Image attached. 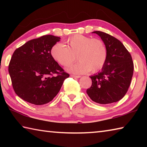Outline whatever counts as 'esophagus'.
<instances>
[{"label": "esophagus", "mask_w": 147, "mask_h": 147, "mask_svg": "<svg viewBox=\"0 0 147 147\" xmlns=\"http://www.w3.org/2000/svg\"><path fill=\"white\" fill-rule=\"evenodd\" d=\"M71 77H73V78H80V76H76V75H73V74H72V75H71Z\"/></svg>", "instance_id": "obj_1"}]
</instances>
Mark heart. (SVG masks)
Returning a JSON list of instances; mask_svg holds the SVG:
<instances>
[{"instance_id": "obj_1", "label": "heart", "mask_w": 147, "mask_h": 147, "mask_svg": "<svg viewBox=\"0 0 147 147\" xmlns=\"http://www.w3.org/2000/svg\"><path fill=\"white\" fill-rule=\"evenodd\" d=\"M51 54L54 60L65 67L73 63L76 54L80 61L67 68V71L75 74H85L91 70H100L106 61L108 51L101 39L74 34L65 41V45L59 43L54 44L51 49Z\"/></svg>"}]
</instances>
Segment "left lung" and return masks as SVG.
<instances>
[{"instance_id": "8db88e82", "label": "left lung", "mask_w": 147, "mask_h": 147, "mask_svg": "<svg viewBox=\"0 0 147 147\" xmlns=\"http://www.w3.org/2000/svg\"><path fill=\"white\" fill-rule=\"evenodd\" d=\"M105 44L108 56L102 71L90 76L92 85L87 94L92 100L100 104L116 102L124 97L132 78L134 63L127 49L121 42L109 34L94 31Z\"/></svg>"}]
</instances>
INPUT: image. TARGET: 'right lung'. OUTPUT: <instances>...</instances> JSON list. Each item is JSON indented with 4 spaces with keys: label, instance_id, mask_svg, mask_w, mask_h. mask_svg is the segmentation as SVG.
Segmentation results:
<instances>
[{
    "label": "right lung",
    "instance_id": "add662e5",
    "mask_svg": "<svg viewBox=\"0 0 147 147\" xmlns=\"http://www.w3.org/2000/svg\"><path fill=\"white\" fill-rule=\"evenodd\" d=\"M59 41V37L45 35L14 51L8 71L15 92L24 101L35 105L49 102L69 76L51 54L52 47Z\"/></svg>",
    "mask_w": 147,
    "mask_h": 147
}]
</instances>
